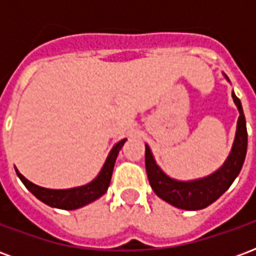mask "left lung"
Listing matches in <instances>:
<instances>
[{"mask_svg": "<svg viewBox=\"0 0 256 256\" xmlns=\"http://www.w3.org/2000/svg\"><path fill=\"white\" fill-rule=\"evenodd\" d=\"M224 76L228 82H230L225 74ZM232 97L240 114L237 119L234 141L232 145L230 154L226 158L224 164L207 177L190 180V181H180L176 178L168 177L158 166L150 145L145 144V167H146L150 188L154 189V192L162 200L181 210L196 211V210L206 208L210 204L214 203L216 198H220L240 174L247 154V126H246V116L242 112V101L237 98L234 92H232Z\"/></svg>", "mask_w": 256, "mask_h": 256, "instance_id": "8db88e82", "label": "left lung"}]
</instances>
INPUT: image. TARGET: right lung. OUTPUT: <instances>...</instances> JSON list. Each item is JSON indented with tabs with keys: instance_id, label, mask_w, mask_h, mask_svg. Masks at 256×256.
Masks as SVG:
<instances>
[{
	"instance_id": "right-lung-1",
	"label": "right lung",
	"mask_w": 256,
	"mask_h": 256,
	"mask_svg": "<svg viewBox=\"0 0 256 256\" xmlns=\"http://www.w3.org/2000/svg\"><path fill=\"white\" fill-rule=\"evenodd\" d=\"M124 142H126V138L120 140L119 142L112 146V150H110V154L106 156V163L102 164L97 177L93 181H90L89 184L82 185V186H75V188L70 189L42 188V186H38L36 184L28 181L24 176H22L18 168H14V170H16L18 177L22 180V182L24 184L26 188L28 189L36 198H40L42 203L54 207V208L76 210L94 202L106 192L110 182H111L112 172H114L118 154H119V150Z\"/></svg>"
}]
</instances>
